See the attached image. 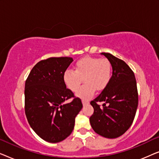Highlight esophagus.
<instances>
[{
  "label": "esophagus",
  "mask_w": 159,
  "mask_h": 159,
  "mask_svg": "<svg viewBox=\"0 0 159 159\" xmlns=\"http://www.w3.org/2000/svg\"><path fill=\"white\" fill-rule=\"evenodd\" d=\"M82 104H83V105H86V104L89 103V102L88 101H85V100H82Z\"/></svg>",
  "instance_id": "obj_1"
}]
</instances>
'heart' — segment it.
<instances>
[{
    "label": "heart",
    "mask_w": 159,
    "mask_h": 159,
    "mask_svg": "<svg viewBox=\"0 0 159 159\" xmlns=\"http://www.w3.org/2000/svg\"><path fill=\"white\" fill-rule=\"evenodd\" d=\"M112 66L107 58L86 56L75 63V71L66 70L64 74V82L66 88L76 92L83 79L86 83L76 93L80 98L88 100L95 91L106 88L111 80Z\"/></svg>",
    "instance_id": "b5f03b06"
}]
</instances>
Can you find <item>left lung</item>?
Listing matches in <instances>:
<instances>
[{"label":"left lung","mask_w":159,"mask_h":159,"mask_svg":"<svg viewBox=\"0 0 159 159\" xmlns=\"http://www.w3.org/2000/svg\"><path fill=\"white\" fill-rule=\"evenodd\" d=\"M111 62V80L101 94L90 102L94 113L90 117L91 127L106 138L122 135L132 125L138 105L134 74L129 66L108 53H102ZM98 102H105L101 108Z\"/></svg>","instance_id":"obj_1"}]
</instances>
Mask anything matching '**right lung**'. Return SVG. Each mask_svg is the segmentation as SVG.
<instances>
[{
	"instance_id": "right-lung-1",
	"label": "right lung",
	"mask_w": 159,
	"mask_h": 159,
	"mask_svg": "<svg viewBox=\"0 0 159 159\" xmlns=\"http://www.w3.org/2000/svg\"><path fill=\"white\" fill-rule=\"evenodd\" d=\"M71 57H51L39 61L25 82V110L30 127L47 142L58 143L70 135L81 100L66 88L64 74ZM73 98V101H65Z\"/></svg>"
}]
</instances>
